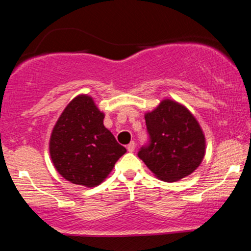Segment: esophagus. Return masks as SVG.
<instances>
[{
  "instance_id": "esophagus-1",
  "label": "esophagus",
  "mask_w": 251,
  "mask_h": 251,
  "mask_svg": "<svg viewBox=\"0 0 251 251\" xmlns=\"http://www.w3.org/2000/svg\"><path fill=\"white\" fill-rule=\"evenodd\" d=\"M134 149H135V143L134 142H131L127 145V151L128 152H133Z\"/></svg>"
}]
</instances>
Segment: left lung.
Instances as JSON below:
<instances>
[{
	"label": "left lung",
	"mask_w": 251,
	"mask_h": 251,
	"mask_svg": "<svg viewBox=\"0 0 251 251\" xmlns=\"http://www.w3.org/2000/svg\"><path fill=\"white\" fill-rule=\"evenodd\" d=\"M150 142L138 157L164 181H177L191 175L205 154V137L194 114L171 99L145 113Z\"/></svg>",
	"instance_id": "obj_1"
}]
</instances>
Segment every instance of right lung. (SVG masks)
Here are the masks:
<instances>
[{
    "label": "right lung",
    "instance_id": "right-lung-1",
    "mask_svg": "<svg viewBox=\"0 0 251 251\" xmlns=\"http://www.w3.org/2000/svg\"><path fill=\"white\" fill-rule=\"evenodd\" d=\"M105 114L81 94L66 106L51 131L50 153L56 171L77 185L94 188L109 175L126 149L103 126Z\"/></svg>",
    "mask_w": 251,
    "mask_h": 251
}]
</instances>
